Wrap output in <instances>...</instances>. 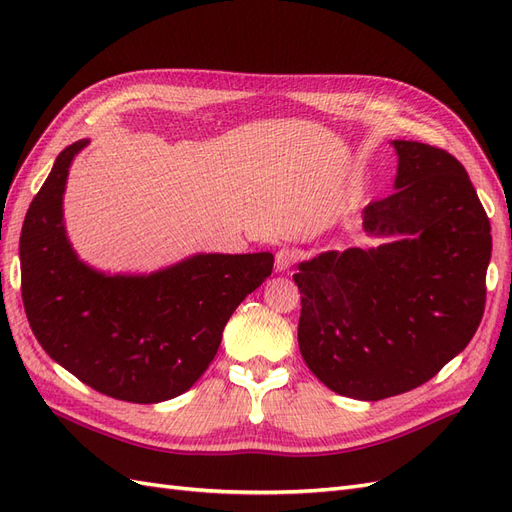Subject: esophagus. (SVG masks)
<instances>
[{
    "instance_id": "34e87169",
    "label": "esophagus",
    "mask_w": 512,
    "mask_h": 512,
    "mask_svg": "<svg viewBox=\"0 0 512 512\" xmlns=\"http://www.w3.org/2000/svg\"><path fill=\"white\" fill-rule=\"evenodd\" d=\"M297 260H299V252L294 250V247H280V250L275 252V271H286Z\"/></svg>"
}]
</instances>
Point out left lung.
Segmentation results:
<instances>
[{
    "label": "left lung",
    "instance_id": "8db88e82",
    "mask_svg": "<svg viewBox=\"0 0 512 512\" xmlns=\"http://www.w3.org/2000/svg\"><path fill=\"white\" fill-rule=\"evenodd\" d=\"M395 192L363 211L378 247L301 262L299 348L331 391L363 401L431 380L470 344L485 312L491 224L457 158L393 141Z\"/></svg>",
    "mask_w": 512,
    "mask_h": 512
}]
</instances>
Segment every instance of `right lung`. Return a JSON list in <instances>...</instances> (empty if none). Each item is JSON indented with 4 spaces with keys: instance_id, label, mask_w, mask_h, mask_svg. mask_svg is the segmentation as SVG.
Wrapping results in <instances>:
<instances>
[{
    "instance_id": "1",
    "label": "right lung",
    "mask_w": 512,
    "mask_h": 512,
    "mask_svg": "<svg viewBox=\"0 0 512 512\" xmlns=\"http://www.w3.org/2000/svg\"><path fill=\"white\" fill-rule=\"evenodd\" d=\"M59 153L25 215L21 292L44 352L91 389L132 404L185 393L205 374L239 303L273 271V254H196L151 275H104L74 254L64 228L68 168Z\"/></svg>"
}]
</instances>
